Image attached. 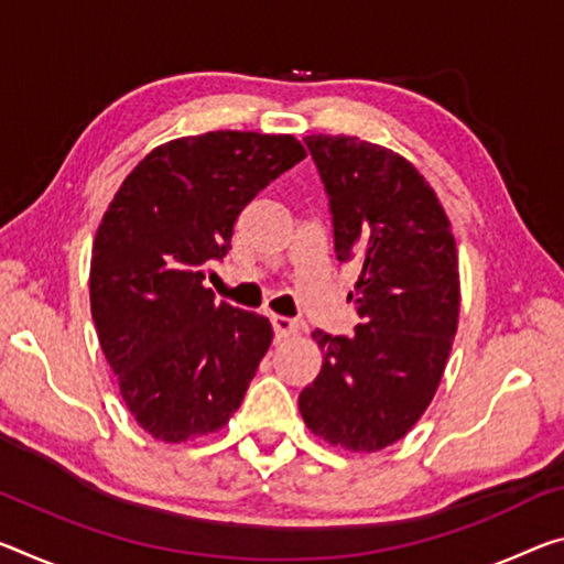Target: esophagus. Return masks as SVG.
<instances>
[{
	"label": "esophagus",
	"instance_id": "34e87169",
	"mask_svg": "<svg viewBox=\"0 0 564 564\" xmlns=\"http://www.w3.org/2000/svg\"><path fill=\"white\" fill-rule=\"evenodd\" d=\"M271 326H273L275 336H279V338L296 334V328H299L296 321H291V318H285V316H271Z\"/></svg>",
	"mask_w": 564,
	"mask_h": 564
}]
</instances>
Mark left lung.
I'll return each mask as SVG.
<instances>
[{"label":"left lung","mask_w":564,"mask_h":564,"mask_svg":"<svg viewBox=\"0 0 564 564\" xmlns=\"http://www.w3.org/2000/svg\"><path fill=\"white\" fill-rule=\"evenodd\" d=\"M303 142L324 183L336 258L361 275L348 293L359 326L314 330L324 366L299 409L328 444L379 452L419 422L442 381L459 318L457 243L434 191L401 155L348 135Z\"/></svg>","instance_id":"obj_1"}]
</instances>
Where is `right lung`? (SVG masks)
Segmentation results:
<instances>
[{"instance_id": "obj_1", "label": "right lung", "mask_w": 564, "mask_h": 564, "mask_svg": "<svg viewBox=\"0 0 564 564\" xmlns=\"http://www.w3.org/2000/svg\"><path fill=\"white\" fill-rule=\"evenodd\" d=\"M306 158L291 135L218 130L155 148L102 216L89 303L130 414L181 444L228 424L268 351V318L216 303L210 263L240 210Z\"/></svg>"}]
</instances>
